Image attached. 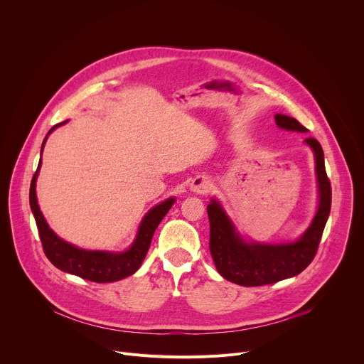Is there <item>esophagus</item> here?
<instances>
[{"label": "esophagus", "instance_id": "obj_1", "mask_svg": "<svg viewBox=\"0 0 364 364\" xmlns=\"http://www.w3.org/2000/svg\"><path fill=\"white\" fill-rule=\"evenodd\" d=\"M209 187H210V183L205 177H196L190 183V190L198 194H204L207 190H209Z\"/></svg>", "mask_w": 364, "mask_h": 364}]
</instances>
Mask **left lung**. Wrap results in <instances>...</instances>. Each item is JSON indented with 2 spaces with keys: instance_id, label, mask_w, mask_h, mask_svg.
Returning a JSON list of instances; mask_svg holds the SVG:
<instances>
[{
  "instance_id": "obj_1",
  "label": "left lung",
  "mask_w": 364,
  "mask_h": 364,
  "mask_svg": "<svg viewBox=\"0 0 364 364\" xmlns=\"http://www.w3.org/2000/svg\"><path fill=\"white\" fill-rule=\"evenodd\" d=\"M275 122L287 131H308L295 118L287 115L277 114ZM305 142L316 155L320 203L313 222L296 242L282 245L247 243L239 236L216 200L207 205L210 220V253L216 269L225 279L242 287H261L295 277L313 262L331 210V184L326 173L320 142L316 138H306Z\"/></svg>"
}]
</instances>
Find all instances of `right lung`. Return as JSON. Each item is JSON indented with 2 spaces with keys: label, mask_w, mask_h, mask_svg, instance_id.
Returning a JSON list of instances; mask_svg holds the SVG:
<instances>
[{
  "label": "right lung",
  "mask_w": 364,
  "mask_h": 364,
  "mask_svg": "<svg viewBox=\"0 0 364 364\" xmlns=\"http://www.w3.org/2000/svg\"><path fill=\"white\" fill-rule=\"evenodd\" d=\"M63 124H66V121L55 125L48 131V134ZM48 134L43 141L41 152ZM40 166H41V160L38 163L37 171L33 176L31 184H30V207L36 219L43 250L48 261L63 272H68L97 284L121 281L135 274L139 269L144 257L149 249L155 229L159 228L160 222L168 213L176 198L174 197L167 198L166 201L152 207V209L142 219L136 237L128 250L117 252V253L105 252V250H85L60 239L53 230L48 228L46 219L43 218V213L40 212V207L37 204V197H36V180H37Z\"/></svg>",
  "instance_id": "add662e5"
}]
</instances>
